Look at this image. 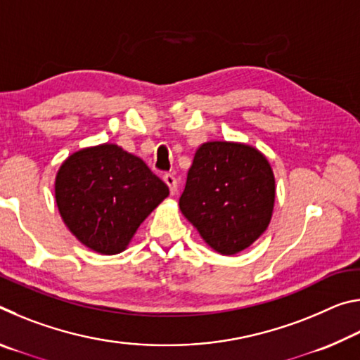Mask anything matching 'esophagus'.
I'll use <instances>...</instances> for the list:
<instances>
[{
    "instance_id": "34e87169",
    "label": "esophagus",
    "mask_w": 360,
    "mask_h": 360,
    "mask_svg": "<svg viewBox=\"0 0 360 360\" xmlns=\"http://www.w3.org/2000/svg\"><path fill=\"white\" fill-rule=\"evenodd\" d=\"M163 181L167 182V186L169 187V192H172V195L178 192V179H176L173 174H169V173L165 174V176H163Z\"/></svg>"
}]
</instances>
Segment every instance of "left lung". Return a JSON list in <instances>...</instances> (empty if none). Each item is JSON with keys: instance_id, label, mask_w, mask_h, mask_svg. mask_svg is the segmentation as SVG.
Wrapping results in <instances>:
<instances>
[{"instance_id": "1", "label": "left lung", "mask_w": 360, "mask_h": 360, "mask_svg": "<svg viewBox=\"0 0 360 360\" xmlns=\"http://www.w3.org/2000/svg\"><path fill=\"white\" fill-rule=\"evenodd\" d=\"M273 206L275 176L262 152L230 141L203 143L195 152L179 208L216 252L251 246L270 224Z\"/></svg>"}]
</instances>
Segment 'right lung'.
<instances>
[{"instance_id":"add662e5","label":"right lung","mask_w":360,"mask_h":360,"mask_svg":"<svg viewBox=\"0 0 360 360\" xmlns=\"http://www.w3.org/2000/svg\"><path fill=\"white\" fill-rule=\"evenodd\" d=\"M168 193L141 158L108 143L71 154L56 178L66 227L84 246L105 255L124 251Z\"/></svg>"}]
</instances>
